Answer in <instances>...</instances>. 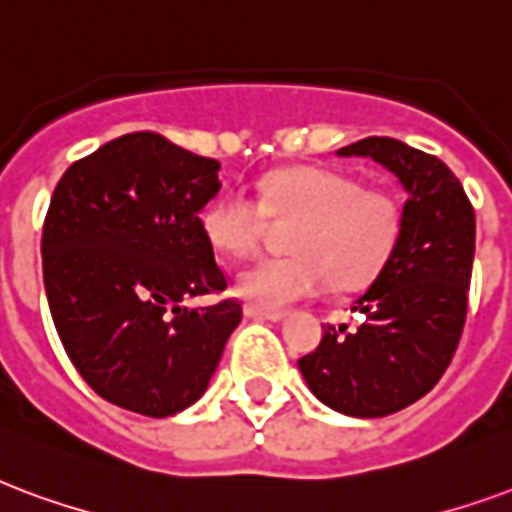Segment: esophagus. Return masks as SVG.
<instances>
[{"instance_id":"esophagus-1","label":"esophagus","mask_w":512,"mask_h":512,"mask_svg":"<svg viewBox=\"0 0 512 512\" xmlns=\"http://www.w3.org/2000/svg\"><path fill=\"white\" fill-rule=\"evenodd\" d=\"M244 314L246 317H252V320H271V323H279V320H285L287 317V309H263V306L246 304Z\"/></svg>"}]
</instances>
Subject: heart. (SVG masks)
I'll list each match as a JSON object with an SVG mask.
<instances>
[{"label":"heart","instance_id":"obj_1","mask_svg":"<svg viewBox=\"0 0 512 512\" xmlns=\"http://www.w3.org/2000/svg\"><path fill=\"white\" fill-rule=\"evenodd\" d=\"M255 200L219 192L200 211V233L225 257H249L271 225H289L290 255L257 260L236 276V293L263 309L314 298L328 285L358 293L374 285L399 252L407 206L393 187L361 184L344 170L279 168L260 176Z\"/></svg>","mask_w":512,"mask_h":512}]
</instances>
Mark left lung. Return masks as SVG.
Instances as JSON below:
<instances>
[{"mask_svg":"<svg viewBox=\"0 0 512 512\" xmlns=\"http://www.w3.org/2000/svg\"><path fill=\"white\" fill-rule=\"evenodd\" d=\"M342 157H372L410 192L404 238L388 271L355 301V331L328 325L298 361L306 385L331 410L382 418L434 388L453 361L475 257V208L434 154L393 138H363Z\"/></svg>","mask_w":512,"mask_h":512,"instance_id":"obj_1","label":"left lung"}]
</instances>
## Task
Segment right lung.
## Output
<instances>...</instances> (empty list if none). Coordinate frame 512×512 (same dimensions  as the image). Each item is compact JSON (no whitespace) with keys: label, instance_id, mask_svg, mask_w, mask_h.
I'll list each match as a JSON object with an SVG mask.
<instances>
[{"label":"right lung","instance_id":"1","mask_svg":"<svg viewBox=\"0 0 512 512\" xmlns=\"http://www.w3.org/2000/svg\"><path fill=\"white\" fill-rule=\"evenodd\" d=\"M219 162L157 132H130L73 162L43 222L56 333L86 385L121 410L168 418L203 396L241 304L187 309L227 287L200 211Z\"/></svg>","mask_w":512,"mask_h":512}]
</instances>
